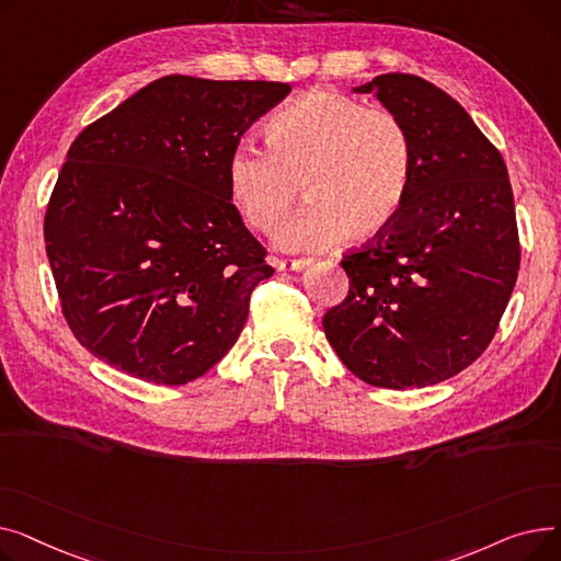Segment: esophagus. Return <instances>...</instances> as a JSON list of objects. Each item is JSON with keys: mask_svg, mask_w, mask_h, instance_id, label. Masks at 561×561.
Masks as SVG:
<instances>
[{"mask_svg": "<svg viewBox=\"0 0 561 561\" xmlns=\"http://www.w3.org/2000/svg\"><path fill=\"white\" fill-rule=\"evenodd\" d=\"M273 265L277 271L288 273V271H302L305 265H309V261L307 259H275Z\"/></svg>", "mask_w": 561, "mask_h": 561, "instance_id": "obj_1", "label": "esophagus"}]
</instances>
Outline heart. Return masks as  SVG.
Segmentation results:
<instances>
[{"instance_id": "heart-1", "label": "heart", "mask_w": 561, "mask_h": 561, "mask_svg": "<svg viewBox=\"0 0 561 561\" xmlns=\"http://www.w3.org/2000/svg\"><path fill=\"white\" fill-rule=\"evenodd\" d=\"M265 145H233L227 186L243 220L263 233L286 220L302 188L309 204L277 236L290 252L328 250L345 233L352 241L385 233L414 182L402 117L341 93L313 91L273 113Z\"/></svg>"}]
</instances>
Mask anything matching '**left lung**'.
<instances>
[{
  "instance_id": "8db88e82",
  "label": "left lung",
  "mask_w": 561,
  "mask_h": 561,
  "mask_svg": "<svg viewBox=\"0 0 561 561\" xmlns=\"http://www.w3.org/2000/svg\"><path fill=\"white\" fill-rule=\"evenodd\" d=\"M357 93L409 127L414 182L398 220L343 254L350 288L322 330L366 385L423 389L468 368L497 332L520 265L514 193L495 145L434 83L389 72Z\"/></svg>"
}]
</instances>
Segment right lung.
<instances>
[{
	"label": "right lung",
	"instance_id": "right-lung-1",
	"mask_svg": "<svg viewBox=\"0 0 561 561\" xmlns=\"http://www.w3.org/2000/svg\"><path fill=\"white\" fill-rule=\"evenodd\" d=\"M288 93L168 75L75 138L45 245L64 318L91 355L161 387L227 355L254 286L275 273L231 204L227 161Z\"/></svg>",
	"mask_w": 561,
	"mask_h": 561
}]
</instances>
